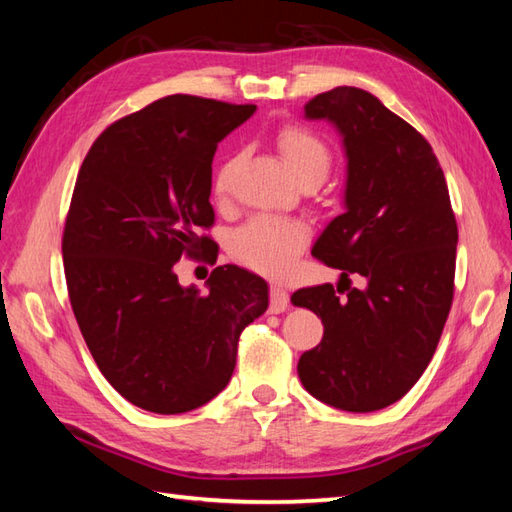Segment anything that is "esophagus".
<instances>
[{"mask_svg":"<svg viewBox=\"0 0 512 512\" xmlns=\"http://www.w3.org/2000/svg\"><path fill=\"white\" fill-rule=\"evenodd\" d=\"M288 306H290L288 292H286L284 288H281V286H277V284L270 286V306H268V310L279 314V312L288 310Z\"/></svg>","mask_w":512,"mask_h":512,"instance_id":"esophagus-1","label":"esophagus"}]
</instances>
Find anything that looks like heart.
Returning a JSON list of instances; mask_svg holds the SVG:
<instances>
[{
  "label": "heart",
  "instance_id": "obj_1",
  "mask_svg": "<svg viewBox=\"0 0 512 512\" xmlns=\"http://www.w3.org/2000/svg\"><path fill=\"white\" fill-rule=\"evenodd\" d=\"M277 147L299 182L328 178L332 151L312 129L288 123L277 132ZM237 154H228L213 171V195L226 200L233 189ZM310 239L308 226L279 215H255L239 226L231 239V253L239 264L268 277H284L297 266Z\"/></svg>",
  "mask_w": 512,
  "mask_h": 512
}]
</instances>
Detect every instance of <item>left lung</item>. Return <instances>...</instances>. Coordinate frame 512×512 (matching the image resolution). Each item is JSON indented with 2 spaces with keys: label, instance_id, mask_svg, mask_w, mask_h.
Segmentation results:
<instances>
[{
  "label": "left lung",
  "instance_id": "obj_1",
  "mask_svg": "<svg viewBox=\"0 0 512 512\" xmlns=\"http://www.w3.org/2000/svg\"><path fill=\"white\" fill-rule=\"evenodd\" d=\"M303 110L339 127L347 189L345 213L312 248L341 270L339 288L292 295L323 323L321 343L301 354L297 372L325 405L376 411L405 396L436 354L453 303L458 222L427 138L376 96L343 85ZM352 274L364 277L363 291L351 288Z\"/></svg>",
  "mask_w": 512,
  "mask_h": 512
}]
</instances>
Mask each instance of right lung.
<instances>
[{
	"label": "right lung",
	"mask_w": 512,
	"mask_h": 512,
	"mask_svg": "<svg viewBox=\"0 0 512 512\" xmlns=\"http://www.w3.org/2000/svg\"><path fill=\"white\" fill-rule=\"evenodd\" d=\"M253 112L165 96L107 127L76 176L61 239L72 312L107 383L145 411L184 413L220 394L239 334L268 308L266 281L239 266H217L204 295L173 273L215 244L200 235L215 222L211 162Z\"/></svg>",
	"instance_id": "obj_1"
}]
</instances>
